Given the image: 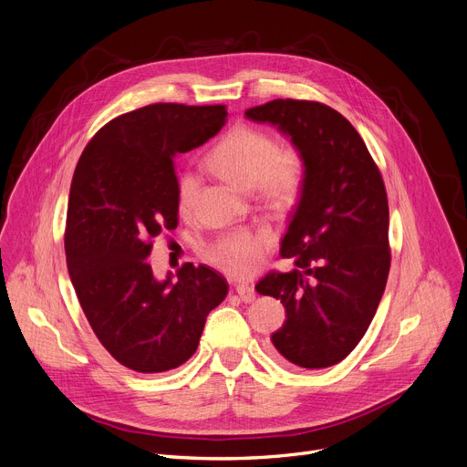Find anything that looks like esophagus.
I'll return each instance as SVG.
<instances>
[{
	"instance_id": "1",
	"label": "esophagus",
	"mask_w": 467,
	"mask_h": 467,
	"mask_svg": "<svg viewBox=\"0 0 467 467\" xmlns=\"http://www.w3.org/2000/svg\"><path fill=\"white\" fill-rule=\"evenodd\" d=\"M236 294L240 296V300L244 304H251L253 300H255V288H253L251 285L247 283H238L236 285Z\"/></svg>"
}]
</instances>
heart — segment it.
I'll return each mask as SVG.
<instances>
[{"label":"heart","instance_id":"obj_1","mask_svg":"<svg viewBox=\"0 0 467 467\" xmlns=\"http://www.w3.org/2000/svg\"><path fill=\"white\" fill-rule=\"evenodd\" d=\"M210 165L233 186L255 190L274 206H286L300 195L306 181V160L294 145L277 147L275 140L255 126L236 124L208 154ZM199 179L182 171L177 179V206L186 212L195 199ZM272 234L236 231L208 249V259L234 277L257 270L272 249Z\"/></svg>","mask_w":467,"mask_h":467}]
</instances>
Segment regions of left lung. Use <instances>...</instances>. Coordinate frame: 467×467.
I'll return each instance as SVG.
<instances>
[{"instance_id": "8db88e82", "label": "left lung", "mask_w": 467, "mask_h": 467, "mask_svg": "<svg viewBox=\"0 0 467 467\" xmlns=\"http://www.w3.org/2000/svg\"><path fill=\"white\" fill-rule=\"evenodd\" d=\"M245 117L275 126L306 160L300 201L279 249L296 268L270 272L255 285L286 311L272 335V354L292 368L331 367L358 347L386 290L384 181L358 130L326 104L277 99Z\"/></svg>"}]
</instances>
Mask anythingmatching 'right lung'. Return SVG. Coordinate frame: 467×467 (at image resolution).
Wrapping results in <instances>:
<instances>
[{"label":"right lung","mask_w":467,"mask_h":467,"mask_svg":"<svg viewBox=\"0 0 467 467\" xmlns=\"http://www.w3.org/2000/svg\"><path fill=\"white\" fill-rule=\"evenodd\" d=\"M225 106L150 104L109 120L93 136L70 184L65 253L79 306L102 347L136 372H165L197 350L227 279L186 263L158 281L152 240L177 229L175 156L225 124Z\"/></svg>","instance_id":"right-lung-1"}]
</instances>
